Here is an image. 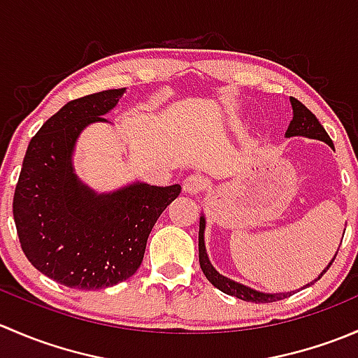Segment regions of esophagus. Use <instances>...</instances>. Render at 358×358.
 Listing matches in <instances>:
<instances>
[{"mask_svg":"<svg viewBox=\"0 0 358 358\" xmlns=\"http://www.w3.org/2000/svg\"><path fill=\"white\" fill-rule=\"evenodd\" d=\"M206 189V180L201 175H190L183 180V192L196 196Z\"/></svg>","mask_w":358,"mask_h":358,"instance_id":"1","label":"esophagus"}]
</instances>
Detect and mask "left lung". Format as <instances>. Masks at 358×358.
I'll use <instances>...</instances> for the list:
<instances>
[{
    "label": "left lung",
    "mask_w": 358,
    "mask_h": 358,
    "mask_svg": "<svg viewBox=\"0 0 358 358\" xmlns=\"http://www.w3.org/2000/svg\"><path fill=\"white\" fill-rule=\"evenodd\" d=\"M289 100H291V107H292V119H291L289 126H287V129H286V138H291V136H305V138L320 140V142L327 143V145L333 147V149H334L333 140L329 138V135H327V131L324 129V126L319 122V119H317L315 115H313L308 109H306V107L303 106L299 100H296L294 96H291ZM204 232H206V216L201 215V218H199V263H201V270L204 272L206 279H208L209 282H211L213 286L216 287V289L225 292V294L236 296V298L243 299V301H252V303H272V301H277V299L287 298V296H291L292 292H294V291H289V292H263V291H258V289H252V287L244 286V284L236 282V280H232V279H229V277L222 275V273H220L218 270H216L215 266L211 265V262H209V256H208V252H206ZM334 258H336V255H334ZM334 258L331 259L329 265H327L326 268L320 272V275L317 277L315 280H312L310 284L317 282V280H319L320 277H322L324 273L329 270V266L333 265ZM310 284L303 286V289H305V287H308Z\"/></svg>",
    "instance_id": "left-lung-1"
}]
</instances>
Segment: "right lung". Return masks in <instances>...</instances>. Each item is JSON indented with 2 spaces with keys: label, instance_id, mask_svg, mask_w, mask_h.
<instances>
[{
  "label": "right lung",
  "instance_id": "1",
  "mask_svg": "<svg viewBox=\"0 0 358 358\" xmlns=\"http://www.w3.org/2000/svg\"><path fill=\"white\" fill-rule=\"evenodd\" d=\"M126 88L67 102L29 142L13 196L20 246L32 266L76 289H106L138 270L147 239L182 187L131 182L96 192L74 169L79 135L117 106Z\"/></svg>",
  "mask_w": 358,
  "mask_h": 358
}]
</instances>
